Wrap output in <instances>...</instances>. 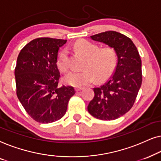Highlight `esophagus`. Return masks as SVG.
<instances>
[{
	"label": "esophagus",
	"instance_id": "34e87169",
	"mask_svg": "<svg viewBox=\"0 0 161 161\" xmlns=\"http://www.w3.org/2000/svg\"><path fill=\"white\" fill-rule=\"evenodd\" d=\"M83 89V87H75V91L76 92H79V91H80V90H82Z\"/></svg>",
	"mask_w": 161,
	"mask_h": 161
}]
</instances>
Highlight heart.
<instances>
[{"label": "heart", "instance_id": "1", "mask_svg": "<svg viewBox=\"0 0 161 161\" xmlns=\"http://www.w3.org/2000/svg\"><path fill=\"white\" fill-rule=\"evenodd\" d=\"M74 49L86 57L83 65L84 70L81 72H69L64 77V82L72 86L80 87L94 82L101 81L108 78L113 73L117 63V56L114 48L105 47L99 49L98 45L91 42L80 39L74 44ZM61 71L67 69V52L62 50L59 52L56 61Z\"/></svg>", "mask_w": 161, "mask_h": 161}]
</instances>
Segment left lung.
<instances>
[{"label": "left lung", "instance_id": "left-lung-1", "mask_svg": "<svg viewBox=\"0 0 161 161\" xmlns=\"http://www.w3.org/2000/svg\"><path fill=\"white\" fill-rule=\"evenodd\" d=\"M90 37L114 48L117 64L109 80L93 89L94 97L88 111L99 119H116L128 112L135 103L142 82V60L135 45L124 34L108 31Z\"/></svg>", "mask_w": 161, "mask_h": 161}]
</instances>
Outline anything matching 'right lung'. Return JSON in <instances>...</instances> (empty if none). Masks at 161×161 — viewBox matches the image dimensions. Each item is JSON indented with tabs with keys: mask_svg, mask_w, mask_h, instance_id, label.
Masks as SVG:
<instances>
[{
	"mask_svg": "<svg viewBox=\"0 0 161 161\" xmlns=\"http://www.w3.org/2000/svg\"><path fill=\"white\" fill-rule=\"evenodd\" d=\"M67 40L37 38L28 43L17 57L14 75L17 95L31 117L40 123H50L62 118L72 86H58L60 73L56 64L59 47Z\"/></svg>",
	"mask_w": 161,
	"mask_h": 161,
	"instance_id": "obj_1",
	"label": "right lung"
}]
</instances>
